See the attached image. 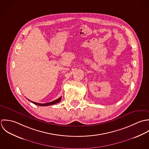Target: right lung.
I'll list each match as a JSON object with an SVG mask.
<instances>
[{"mask_svg":"<svg viewBox=\"0 0 149 149\" xmlns=\"http://www.w3.org/2000/svg\"><path fill=\"white\" fill-rule=\"evenodd\" d=\"M61 97H59V98H58L57 100H54L52 102H48V103H45V104H40V103H37V102H33L32 101H30V100H28L29 101H30L31 102H32L33 104H35V105H38V106H48V105H54V104H57L58 102H59L60 101H61Z\"/></svg>","mask_w":149,"mask_h":149,"instance_id":"right-lung-1","label":"right lung"}]
</instances>
